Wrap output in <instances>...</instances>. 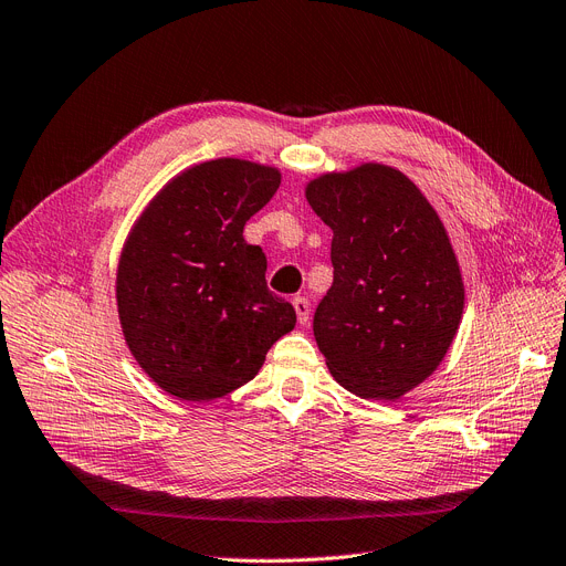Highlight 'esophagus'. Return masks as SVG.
I'll list each match as a JSON object with an SVG mask.
<instances>
[{
	"label": "esophagus",
	"mask_w": 566,
	"mask_h": 566,
	"mask_svg": "<svg viewBox=\"0 0 566 566\" xmlns=\"http://www.w3.org/2000/svg\"><path fill=\"white\" fill-rule=\"evenodd\" d=\"M293 310L298 314V322L305 326L310 322V301L305 296L293 298Z\"/></svg>",
	"instance_id": "1"
}]
</instances>
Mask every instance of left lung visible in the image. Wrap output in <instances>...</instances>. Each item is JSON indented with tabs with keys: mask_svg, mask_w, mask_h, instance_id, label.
Returning <instances> with one entry per match:
<instances>
[{
	"mask_svg": "<svg viewBox=\"0 0 566 566\" xmlns=\"http://www.w3.org/2000/svg\"><path fill=\"white\" fill-rule=\"evenodd\" d=\"M333 229V286L314 312L331 375L360 398L426 381L460 326L464 289L444 224L400 170L363 164L307 185Z\"/></svg>",
	"mask_w": 566,
	"mask_h": 566,
	"instance_id": "8db88e82",
	"label": "left lung"
}]
</instances>
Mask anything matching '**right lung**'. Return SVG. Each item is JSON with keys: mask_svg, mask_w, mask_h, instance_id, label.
Instances as JSON below:
<instances>
[{"mask_svg": "<svg viewBox=\"0 0 566 566\" xmlns=\"http://www.w3.org/2000/svg\"><path fill=\"white\" fill-rule=\"evenodd\" d=\"M280 174L214 159L168 182L136 222L117 268V312L134 358L180 400H214L256 377L296 310L265 284L244 224Z\"/></svg>", "mask_w": 566, "mask_h": 566, "instance_id": "1", "label": "right lung"}]
</instances>
